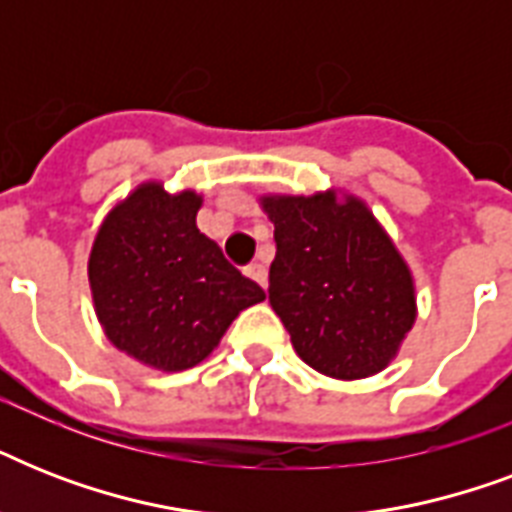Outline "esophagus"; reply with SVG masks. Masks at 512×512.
Here are the masks:
<instances>
[{
	"instance_id": "34e87169",
	"label": "esophagus",
	"mask_w": 512,
	"mask_h": 512,
	"mask_svg": "<svg viewBox=\"0 0 512 512\" xmlns=\"http://www.w3.org/2000/svg\"><path fill=\"white\" fill-rule=\"evenodd\" d=\"M247 276L252 281H257V284H260V287H268V268H265L263 263H252L247 268Z\"/></svg>"
}]
</instances>
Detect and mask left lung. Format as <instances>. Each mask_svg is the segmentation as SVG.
I'll list each match as a JSON object with an SVG mask.
<instances>
[{
    "label": "left lung",
    "mask_w": 512,
    "mask_h": 512,
    "mask_svg": "<svg viewBox=\"0 0 512 512\" xmlns=\"http://www.w3.org/2000/svg\"><path fill=\"white\" fill-rule=\"evenodd\" d=\"M276 260L268 300L297 356L335 380H364L398 356L417 319L409 265L353 193H268Z\"/></svg>",
    "instance_id": "obj_1"
}]
</instances>
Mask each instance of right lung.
<instances>
[{"label":"right lung","mask_w":512,"mask_h":512,"mask_svg":"<svg viewBox=\"0 0 512 512\" xmlns=\"http://www.w3.org/2000/svg\"><path fill=\"white\" fill-rule=\"evenodd\" d=\"M201 196L146 180L100 223L87 260L92 305L111 345L140 364L183 372L265 300L196 228Z\"/></svg>","instance_id":"right-lung-1"}]
</instances>
